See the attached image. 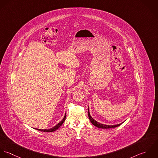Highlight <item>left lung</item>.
<instances>
[{
	"mask_svg": "<svg viewBox=\"0 0 158 158\" xmlns=\"http://www.w3.org/2000/svg\"><path fill=\"white\" fill-rule=\"evenodd\" d=\"M88 115H89V118L91 122V123L94 125V126L98 127V128H102V129H109V128H113V127H116L117 126H119L121 125L123 123L118 124V125H104V124H101L98 122H96L95 120H94L90 115V114L89 112V110H88Z\"/></svg>",
	"mask_w": 158,
	"mask_h": 158,
	"instance_id": "obj_1",
	"label": "left lung"
}]
</instances>
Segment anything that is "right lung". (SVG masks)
I'll list each match as a JSON object with an SVG mask.
<instances>
[{"label":"right lung","instance_id":"obj_1","mask_svg":"<svg viewBox=\"0 0 158 158\" xmlns=\"http://www.w3.org/2000/svg\"><path fill=\"white\" fill-rule=\"evenodd\" d=\"M65 118H66V114H65V115L64 116L61 122H60L56 126H54V127H52V128L46 129H36V128L35 129H37V130H38V131H43V132H54V131H56L57 129H58L60 127V126H62V125L63 124V123H64V120H65Z\"/></svg>","mask_w":158,"mask_h":158}]
</instances>
